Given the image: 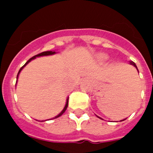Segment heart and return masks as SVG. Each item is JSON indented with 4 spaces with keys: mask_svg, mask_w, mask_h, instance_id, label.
<instances>
[{
    "mask_svg": "<svg viewBox=\"0 0 153 153\" xmlns=\"http://www.w3.org/2000/svg\"><path fill=\"white\" fill-rule=\"evenodd\" d=\"M99 56H100L101 60H106V59H107V55L104 54V53H101Z\"/></svg>",
    "mask_w": 153,
    "mask_h": 153,
    "instance_id": "obj_1",
    "label": "heart"
}]
</instances>
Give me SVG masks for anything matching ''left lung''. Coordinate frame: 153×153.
Returning <instances> with one entry per match:
<instances>
[{
    "label": "left lung",
    "mask_w": 153,
    "mask_h": 153,
    "mask_svg": "<svg viewBox=\"0 0 153 153\" xmlns=\"http://www.w3.org/2000/svg\"><path fill=\"white\" fill-rule=\"evenodd\" d=\"M129 63H130V64H131V65H132V66H134V67H136V69H137V67H136V63H135L134 62H132V61H129ZM137 70H138V69H137ZM138 72H139V70H138ZM99 118H100V119H101L100 117H99ZM125 120H126V119H125ZM121 120V121H123V120Z\"/></svg>",
    "instance_id": "left-lung-1"
}]
</instances>
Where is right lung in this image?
I'll use <instances>...</instances> for the list:
<instances>
[{
  "instance_id": "1",
  "label": "right lung",
  "mask_w": 153,
  "mask_h": 153,
  "mask_svg": "<svg viewBox=\"0 0 153 153\" xmlns=\"http://www.w3.org/2000/svg\"><path fill=\"white\" fill-rule=\"evenodd\" d=\"M54 53H56V52H55V51H44V52L40 53H39V54H36V55H35V56H33V57H31L30 59V60H28L27 62V63H25V64H24V66H23V67H21V69H20V70H19V72H18V74H17V79H18V76H19V74H20V73H21V71L23 70V68H24V67H25V66H26V65L28 63H29V62H30L31 60H33V59H35V58H36V57H38V56H49V55H53V54H54ZM16 85H17V83H16ZM68 100H69V99H68V97H67V102H66V105H65V106H64V108H63V110H62L61 112H60V113H59V114L57 115V116H56V117H55L53 119L58 118V117H60V116H61V115L63 114V113H64L65 111H66V109H67V106H68Z\"/></svg>"
}]
</instances>
